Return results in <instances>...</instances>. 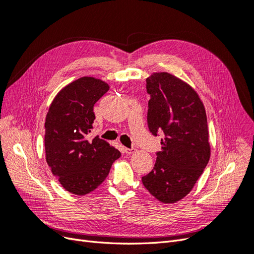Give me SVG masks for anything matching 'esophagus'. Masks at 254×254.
Listing matches in <instances>:
<instances>
[{
  "label": "esophagus",
  "instance_id": "34e87169",
  "mask_svg": "<svg viewBox=\"0 0 254 254\" xmlns=\"http://www.w3.org/2000/svg\"><path fill=\"white\" fill-rule=\"evenodd\" d=\"M124 152L127 153V155H132V153L135 152V148H124Z\"/></svg>",
  "mask_w": 254,
  "mask_h": 254
}]
</instances>
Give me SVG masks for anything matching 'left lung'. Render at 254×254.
Segmentation results:
<instances>
[{
    "label": "left lung",
    "instance_id": "left-lung-1",
    "mask_svg": "<svg viewBox=\"0 0 254 254\" xmlns=\"http://www.w3.org/2000/svg\"><path fill=\"white\" fill-rule=\"evenodd\" d=\"M150 94L148 127L164 133L153 170L143 186L163 203H175L193 190L211 157L204 105L195 89L167 72L146 79Z\"/></svg>",
    "mask_w": 254,
    "mask_h": 254
}]
</instances>
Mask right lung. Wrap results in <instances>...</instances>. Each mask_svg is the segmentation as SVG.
<instances>
[{"mask_svg": "<svg viewBox=\"0 0 254 254\" xmlns=\"http://www.w3.org/2000/svg\"><path fill=\"white\" fill-rule=\"evenodd\" d=\"M102 79L84 76L61 89L45 118V159L64 189L83 196L105 181L121 152L95 136L88 140L94 104L109 90Z\"/></svg>", "mask_w": 254, "mask_h": 254, "instance_id": "add662e5", "label": "right lung"}]
</instances>
